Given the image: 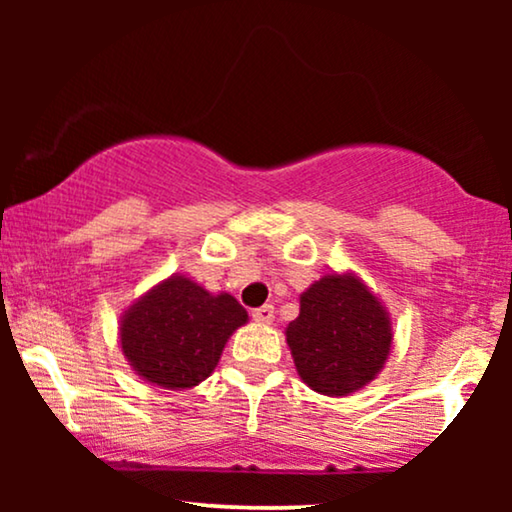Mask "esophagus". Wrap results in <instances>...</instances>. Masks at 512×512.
I'll list each match as a JSON object with an SVG mask.
<instances>
[{
  "instance_id": "34e87169",
  "label": "esophagus",
  "mask_w": 512,
  "mask_h": 512,
  "mask_svg": "<svg viewBox=\"0 0 512 512\" xmlns=\"http://www.w3.org/2000/svg\"><path fill=\"white\" fill-rule=\"evenodd\" d=\"M251 319L258 321V324H270L275 319V307L272 305H261L256 310H251Z\"/></svg>"
}]
</instances>
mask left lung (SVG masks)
Listing matches in <instances>:
<instances>
[{
	"instance_id": "left-lung-1",
	"label": "left lung",
	"mask_w": 512,
	"mask_h": 512,
	"mask_svg": "<svg viewBox=\"0 0 512 512\" xmlns=\"http://www.w3.org/2000/svg\"><path fill=\"white\" fill-rule=\"evenodd\" d=\"M293 361L307 387L345 396L380 373L391 326L373 293L352 275H326L300 296V314L286 328Z\"/></svg>"
}]
</instances>
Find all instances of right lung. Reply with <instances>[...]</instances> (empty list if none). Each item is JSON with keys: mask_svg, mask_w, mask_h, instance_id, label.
<instances>
[{"mask_svg": "<svg viewBox=\"0 0 512 512\" xmlns=\"http://www.w3.org/2000/svg\"><path fill=\"white\" fill-rule=\"evenodd\" d=\"M247 310L233 296H209L186 277H170L125 312L121 347L144 380L186 389L209 377Z\"/></svg>", "mask_w": 512, "mask_h": 512, "instance_id": "1", "label": "right lung"}]
</instances>
